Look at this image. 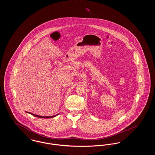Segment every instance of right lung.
Here are the masks:
<instances>
[{
	"instance_id": "add662e5",
	"label": "right lung",
	"mask_w": 155,
	"mask_h": 155,
	"mask_svg": "<svg viewBox=\"0 0 155 155\" xmlns=\"http://www.w3.org/2000/svg\"><path fill=\"white\" fill-rule=\"evenodd\" d=\"M27 113H30L31 114L33 115L34 116H35V117H40V118H52V117H55V116H49H49H38V115H36V114H33V113H29V112H27Z\"/></svg>"
}]
</instances>
